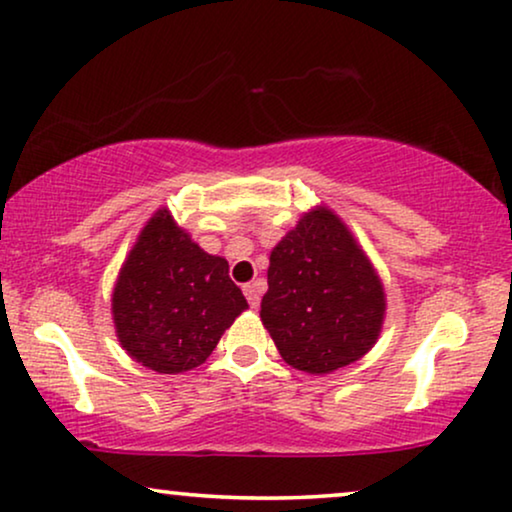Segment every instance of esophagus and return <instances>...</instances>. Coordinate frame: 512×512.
Listing matches in <instances>:
<instances>
[{"instance_id":"34e87169","label":"esophagus","mask_w":512,"mask_h":512,"mask_svg":"<svg viewBox=\"0 0 512 512\" xmlns=\"http://www.w3.org/2000/svg\"><path fill=\"white\" fill-rule=\"evenodd\" d=\"M244 296H247V300H249V305L256 307L261 305V291H263V284L261 282H251V284H244Z\"/></svg>"}]
</instances>
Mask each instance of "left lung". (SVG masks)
<instances>
[{"instance_id":"obj_1","label":"left lung","mask_w":512,"mask_h":512,"mask_svg":"<svg viewBox=\"0 0 512 512\" xmlns=\"http://www.w3.org/2000/svg\"><path fill=\"white\" fill-rule=\"evenodd\" d=\"M384 291L331 209H314L272 249L261 321L289 366L312 375L359 361L380 335Z\"/></svg>"}]
</instances>
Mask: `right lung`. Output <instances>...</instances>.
<instances>
[{
  "mask_svg": "<svg viewBox=\"0 0 512 512\" xmlns=\"http://www.w3.org/2000/svg\"><path fill=\"white\" fill-rule=\"evenodd\" d=\"M247 310L228 261L202 251L167 209L146 223L121 275L111 312L125 352L156 373L198 368Z\"/></svg>",
  "mask_w": 512,
  "mask_h": 512,
  "instance_id": "obj_1",
  "label": "right lung"
}]
</instances>
